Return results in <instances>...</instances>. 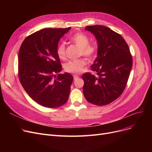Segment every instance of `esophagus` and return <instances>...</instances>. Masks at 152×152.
<instances>
[{"mask_svg": "<svg viewBox=\"0 0 152 152\" xmlns=\"http://www.w3.org/2000/svg\"><path fill=\"white\" fill-rule=\"evenodd\" d=\"M73 77H74V79H76L77 77H79V76L77 75H73Z\"/></svg>", "mask_w": 152, "mask_h": 152, "instance_id": "esophagus-1", "label": "esophagus"}]
</instances>
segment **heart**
Listing matches in <instances>:
<instances>
[{
  "label": "heart",
  "mask_w": 152,
  "mask_h": 152,
  "mask_svg": "<svg viewBox=\"0 0 152 152\" xmlns=\"http://www.w3.org/2000/svg\"><path fill=\"white\" fill-rule=\"evenodd\" d=\"M73 42L79 49H81L80 55H83L87 59H92L96 53L97 49L95 46L89 44V39L86 35L77 33L75 34L71 39ZM57 53L59 58L65 60L66 58L65 44L60 43L57 49ZM86 60L83 58H79L75 60H69L64 65V69L66 72L69 73L77 74L83 71L84 66L86 65Z\"/></svg>",
  "instance_id": "b5f03b06"
}]
</instances>
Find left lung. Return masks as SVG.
Segmentation results:
<instances>
[{"instance_id": "1", "label": "left lung", "mask_w": 152, "mask_h": 152, "mask_svg": "<svg viewBox=\"0 0 152 152\" xmlns=\"http://www.w3.org/2000/svg\"><path fill=\"white\" fill-rule=\"evenodd\" d=\"M85 29L97 39L98 56L91 69L95 75H83L84 95L94 105H106L123 92L132 66V55L124 38L111 29L94 25Z\"/></svg>"}]
</instances>
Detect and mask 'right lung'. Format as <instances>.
<instances>
[{
  "label": "right lung",
  "mask_w": 152,
  "mask_h": 152,
  "mask_svg": "<svg viewBox=\"0 0 152 152\" xmlns=\"http://www.w3.org/2000/svg\"><path fill=\"white\" fill-rule=\"evenodd\" d=\"M70 29L39 30L26 37L20 48V83L32 99L46 108L60 107L69 97L73 77L68 73L59 74L62 66L57 49L60 39Z\"/></svg>",
  "instance_id": "right-lung-1"
}]
</instances>
